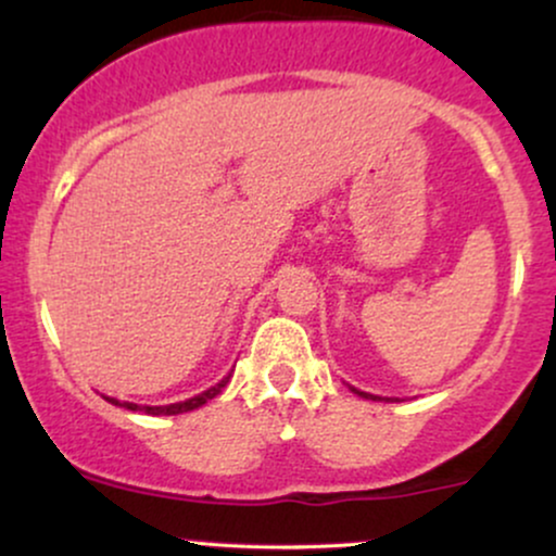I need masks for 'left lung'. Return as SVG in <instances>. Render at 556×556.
Returning <instances> with one entry per match:
<instances>
[{
    "mask_svg": "<svg viewBox=\"0 0 556 556\" xmlns=\"http://www.w3.org/2000/svg\"><path fill=\"white\" fill-rule=\"evenodd\" d=\"M353 392L358 394V397H366V400H381V397H376V394H368V392H361V389H355L353 387Z\"/></svg>",
    "mask_w": 556,
    "mask_h": 556,
    "instance_id": "left-lung-1",
    "label": "left lung"
}]
</instances>
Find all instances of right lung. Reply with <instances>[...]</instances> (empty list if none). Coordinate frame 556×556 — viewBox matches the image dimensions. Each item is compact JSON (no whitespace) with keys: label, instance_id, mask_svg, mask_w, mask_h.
Instances as JSON below:
<instances>
[{"label":"right lung","instance_id":"right-lung-1","mask_svg":"<svg viewBox=\"0 0 556 556\" xmlns=\"http://www.w3.org/2000/svg\"><path fill=\"white\" fill-rule=\"evenodd\" d=\"M227 381H229V376H225V379H222L219 384H216V387L206 389V392L195 394V397H190V400H185V402H175V405H136V402H119V400H114V397H106V400H110L112 405L125 407V410H132V413H146V416H180V413L195 410V407L206 405L208 400H214L216 394H219L222 389L227 387Z\"/></svg>","mask_w":556,"mask_h":556}]
</instances>
